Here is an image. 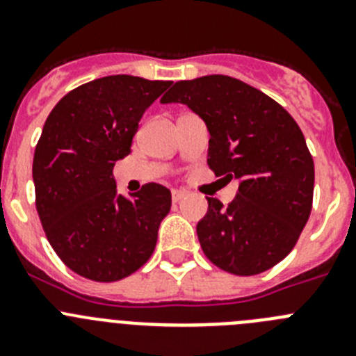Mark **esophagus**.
<instances>
[{
    "label": "esophagus",
    "mask_w": 356,
    "mask_h": 356,
    "mask_svg": "<svg viewBox=\"0 0 356 356\" xmlns=\"http://www.w3.org/2000/svg\"><path fill=\"white\" fill-rule=\"evenodd\" d=\"M171 196H172V201H175V203H178L180 200H184L185 191H184V188H172Z\"/></svg>",
    "instance_id": "1"
}]
</instances>
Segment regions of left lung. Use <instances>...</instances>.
<instances>
[{
    "instance_id": "8db88e82",
    "label": "left lung",
    "mask_w": 356,
    "mask_h": 356,
    "mask_svg": "<svg viewBox=\"0 0 356 356\" xmlns=\"http://www.w3.org/2000/svg\"><path fill=\"white\" fill-rule=\"evenodd\" d=\"M160 102L184 103L205 121L210 169L238 184L228 207L207 197L196 226L207 259L238 276L271 269L312 210L314 160L298 122L262 90L225 74L176 81Z\"/></svg>"
}]
</instances>
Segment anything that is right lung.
<instances>
[{
  "label": "right lung",
  "mask_w": 356,
  "mask_h": 356,
  "mask_svg": "<svg viewBox=\"0 0 356 356\" xmlns=\"http://www.w3.org/2000/svg\"><path fill=\"white\" fill-rule=\"evenodd\" d=\"M169 85L130 74L97 78L65 94L44 122L31 169L37 212L55 253L83 278L118 282L155 251L171 191L146 184L122 196L112 171Z\"/></svg>",
  "instance_id": "right-lung-1"
}]
</instances>
